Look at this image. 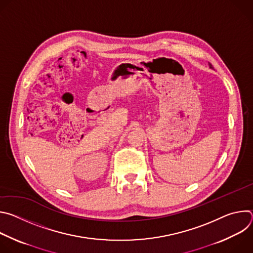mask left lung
<instances>
[{
  "mask_svg": "<svg viewBox=\"0 0 253 253\" xmlns=\"http://www.w3.org/2000/svg\"><path fill=\"white\" fill-rule=\"evenodd\" d=\"M209 68H210V69H213V67H212V65H211L210 63H209Z\"/></svg>",
  "mask_w": 253,
  "mask_h": 253,
  "instance_id": "obj_1",
  "label": "left lung"
}]
</instances>
